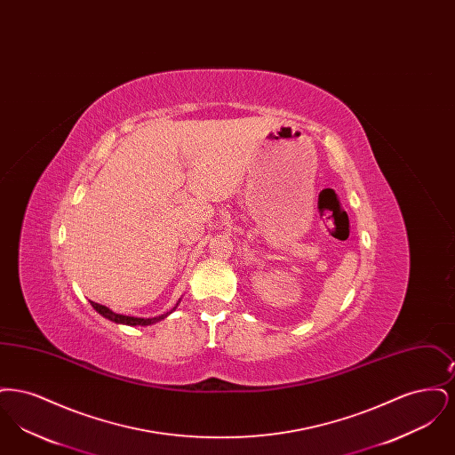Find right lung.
<instances>
[{
  "instance_id": "right-lung-1",
  "label": "right lung",
  "mask_w": 455,
  "mask_h": 455,
  "mask_svg": "<svg viewBox=\"0 0 455 455\" xmlns=\"http://www.w3.org/2000/svg\"><path fill=\"white\" fill-rule=\"evenodd\" d=\"M180 302V300H179ZM92 303V307L102 315V317H106L108 321H112V323H116V324H124V325H152L155 323H158V321H162V319H165L167 315H171L173 310L177 308V305L173 307L171 312H167V314H162V315H158V317H152V319H143V317H131V315H123V314H116V312H112L108 307L106 305H100V303L90 302Z\"/></svg>"
}]
</instances>
